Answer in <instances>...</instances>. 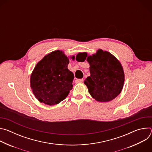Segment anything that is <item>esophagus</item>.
I'll return each mask as SVG.
<instances>
[{"mask_svg": "<svg viewBox=\"0 0 152 152\" xmlns=\"http://www.w3.org/2000/svg\"><path fill=\"white\" fill-rule=\"evenodd\" d=\"M83 82V79H77L75 80V83H82Z\"/></svg>", "mask_w": 152, "mask_h": 152, "instance_id": "1", "label": "esophagus"}]
</instances>
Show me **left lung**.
<instances>
[{"instance_id": "1", "label": "left lung", "mask_w": 152, "mask_h": 152, "mask_svg": "<svg viewBox=\"0 0 152 152\" xmlns=\"http://www.w3.org/2000/svg\"><path fill=\"white\" fill-rule=\"evenodd\" d=\"M87 58L91 75L84 83L90 95L97 101L107 102L120 94L124 81V75L120 62L110 52L99 49L95 55L87 56L80 53L77 56Z\"/></svg>"}]
</instances>
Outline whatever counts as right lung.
<instances>
[{"mask_svg":"<svg viewBox=\"0 0 152 152\" xmlns=\"http://www.w3.org/2000/svg\"><path fill=\"white\" fill-rule=\"evenodd\" d=\"M69 63L68 58L62 51L56 50L36 65L31 76V86L40 102L54 105L67 97L74 79L73 73L67 69Z\"/></svg>","mask_w":152,"mask_h":152,"instance_id":"1","label":"right lung"}]
</instances>
